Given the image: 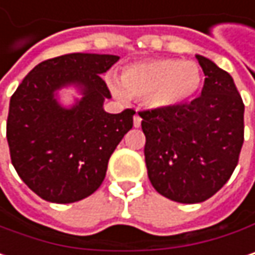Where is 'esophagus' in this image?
I'll list each match as a JSON object with an SVG mask.
<instances>
[{
  "instance_id": "obj_1",
  "label": "esophagus",
  "mask_w": 255,
  "mask_h": 255,
  "mask_svg": "<svg viewBox=\"0 0 255 255\" xmlns=\"http://www.w3.org/2000/svg\"><path fill=\"white\" fill-rule=\"evenodd\" d=\"M141 122H142V119L139 117V114H135L133 116V126L135 128H139L141 126Z\"/></svg>"
}]
</instances>
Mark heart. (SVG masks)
<instances>
[{
  "label": "heart",
  "mask_w": 255,
  "mask_h": 255,
  "mask_svg": "<svg viewBox=\"0 0 255 255\" xmlns=\"http://www.w3.org/2000/svg\"><path fill=\"white\" fill-rule=\"evenodd\" d=\"M201 70L195 61L177 58H152L128 66L122 72V83L110 79L116 97L128 95L145 100L157 110L183 106L195 97L201 86Z\"/></svg>",
  "instance_id": "obj_1"
}]
</instances>
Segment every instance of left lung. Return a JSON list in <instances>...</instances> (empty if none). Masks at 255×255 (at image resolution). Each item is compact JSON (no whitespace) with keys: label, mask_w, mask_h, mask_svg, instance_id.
<instances>
[{"label":"left lung","mask_w":255,"mask_h":255,"mask_svg":"<svg viewBox=\"0 0 255 255\" xmlns=\"http://www.w3.org/2000/svg\"><path fill=\"white\" fill-rule=\"evenodd\" d=\"M195 57L206 75L201 97L170 110L139 113L149 182L182 204L213 197L234 173L244 143V103L232 76Z\"/></svg>","instance_id":"1"}]
</instances>
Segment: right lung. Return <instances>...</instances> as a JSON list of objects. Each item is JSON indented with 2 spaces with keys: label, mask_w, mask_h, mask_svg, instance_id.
I'll use <instances>...</instances> for the list:
<instances>
[{
  "label": "right lung",
  "mask_w": 255,
  "mask_h": 255,
  "mask_svg": "<svg viewBox=\"0 0 255 255\" xmlns=\"http://www.w3.org/2000/svg\"><path fill=\"white\" fill-rule=\"evenodd\" d=\"M120 57L73 52L35 66L10 100L7 141L21 180L42 200L80 201L103 183L113 151L133 126L135 112L104 110L112 94L100 75ZM73 86L67 108L58 92Z\"/></svg>",
  "instance_id": "1"
}]
</instances>
